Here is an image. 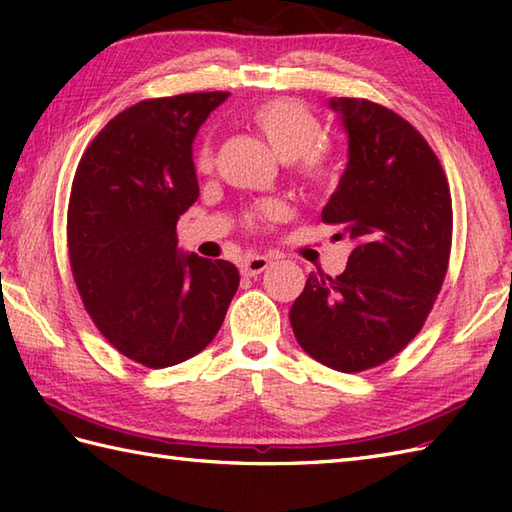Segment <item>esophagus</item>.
Listing matches in <instances>:
<instances>
[{
    "instance_id": "esophagus-1",
    "label": "esophagus",
    "mask_w": 512,
    "mask_h": 512,
    "mask_svg": "<svg viewBox=\"0 0 512 512\" xmlns=\"http://www.w3.org/2000/svg\"><path fill=\"white\" fill-rule=\"evenodd\" d=\"M268 266H270V259L268 257L255 255V257L244 259L242 266H239V268H242V275L244 277H257V275H262Z\"/></svg>"
}]
</instances>
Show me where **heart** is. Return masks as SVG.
Instances as JSON below:
<instances>
[{
    "instance_id": "b5f03b06",
    "label": "heart",
    "mask_w": 512,
    "mask_h": 512,
    "mask_svg": "<svg viewBox=\"0 0 512 512\" xmlns=\"http://www.w3.org/2000/svg\"><path fill=\"white\" fill-rule=\"evenodd\" d=\"M248 125L266 140L275 154L290 162L297 182L308 191H330L339 182L341 165L334 151L325 145V132L317 116L306 105L292 99H270L248 112ZM213 149L202 145L195 154L198 173L213 171ZM286 215L279 202H264L246 215L248 224H273Z\"/></svg>"
}]
</instances>
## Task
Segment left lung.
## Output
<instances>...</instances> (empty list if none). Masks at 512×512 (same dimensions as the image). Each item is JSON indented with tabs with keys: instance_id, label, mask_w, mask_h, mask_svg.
<instances>
[{
	"instance_id": "left-lung-1",
	"label": "left lung",
	"mask_w": 512,
	"mask_h": 512,
	"mask_svg": "<svg viewBox=\"0 0 512 512\" xmlns=\"http://www.w3.org/2000/svg\"><path fill=\"white\" fill-rule=\"evenodd\" d=\"M350 162L321 213L354 250L341 275L310 273L290 308L299 345L339 372L387 363L416 339L447 277L453 206L427 140L389 107L332 99Z\"/></svg>"
}]
</instances>
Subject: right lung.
Here are the masks:
<instances>
[{
    "mask_svg": "<svg viewBox=\"0 0 512 512\" xmlns=\"http://www.w3.org/2000/svg\"><path fill=\"white\" fill-rule=\"evenodd\" d=\"M228 92L145 99L81 156L68 204L76 290L107 343L149 369L213 341L239 286L224 259L180 255L176 224L198 200L193 138Z\"/></svg>",
    "mask_w": 512,
    "mask_h": 512,
    "instance_id": "add662e5",
    "label": "right lung"
}]
</instances>
